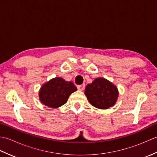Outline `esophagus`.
<instances>
[{
	"label": "esophagus",
	"mask_w": 157,
	"mask_h": 157,
	"mask_svg": "<svg viewBox=\"0 0 157 157\" xmlns=\"http://www.w3.org/2000/svg\"><path fill=\"white\" fill-rule=\"evenodd\" d=\"M84 88H85V85H84V84H82V85H79V86H78V90L82 91V90H84Z\"/></svg>",
	"instance_id": "esophagus-1"
}]
</instances>
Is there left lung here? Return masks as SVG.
Listing matches in <instances>:
<instances>
[{"label":"left lung","instance_id":"1","mask_svg":"<svg viewBox=\"0 0 157 157\" xmlns=\"http://www.w3.org/2000/svg\"><path fill=\"white\" fill-rule=\"evenodd\" d=\"M84 94L93 106L100 109H107L115 105L119 91L117 86L108 79L97 78L86 86Z\"/></svg>","mask_w":157,"mask_h":157}]
</instances>
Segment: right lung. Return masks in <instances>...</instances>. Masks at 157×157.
Returning a JSON list of instances; mask_svg holds the SVG:
<instances>
[{
	"instance_id": "1",
	"label": "right lung",
	"mask_w": 157,
	"mask_h": 157,
	"mask_svg": "<svg viewBox=\"0 0 157 157\" xmlns=\"http://www.w3.org/2000/svg\"><path fill=\"white\" fill-rule=\"evenodd\" d=\"M75 91L77 88L73 82L56 77L42 84L39 90V100L45 106L56 109L65 105Z\"/></svg>"
}]
</instances>
